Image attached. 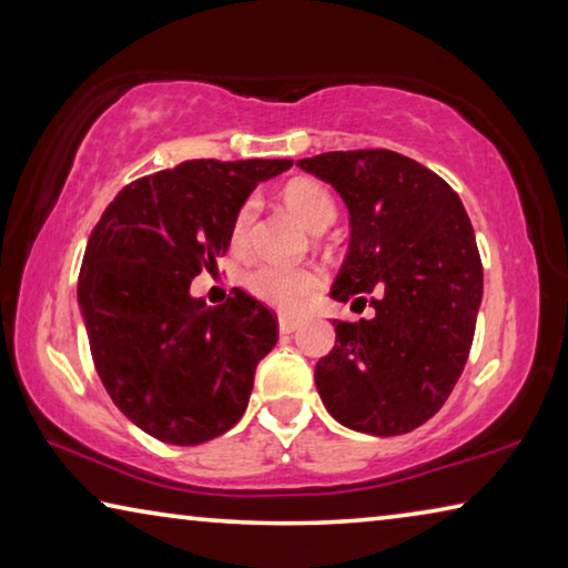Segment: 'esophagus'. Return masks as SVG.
I'll return each instance as SVG.
<instances>
[{
    "mask_svg": "<svg viewBox=\"0 0 568 568\" xmlns=\"http://www.w3.org/2000/svg\"><path fill=\"white\" fill-rule=\"evenodd\" d=\"M297 325H301V321L291 318V315H281V318H277V328H281V333H293L297 331Z\"/></svg>",
    "mask_w": 568,
    "mask_h": 568,
    "instance_id": "obj_1",
    "label": "esophagus"
}]
</instances>
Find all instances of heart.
I'll return each instance as SVG.
<instances>
[{
  "mask_svg": "<svg viewBox=\"0 0 568 568\" xmlns=\"http://www.w3.org/2000/svg\"><path fill=\"white\" fill-rule=\"evenodd\" d=\"M283 203L291 213L301 220V223L313 230V233H321L323 227H328L335 217V200L331 190L321 185V182L297 178L291 180L283 187ZM257 213V200L247 197L243 205L237 207L233 217V227H230V240H233L235 247H243L250 225H253ZM325 283L323 273L318 267H291V265H275V263H261L243 275L245 291L265 305H273L277 311L293 313L301 311V307L321 293Z\"/></svg>",
  "mask_w": 568,
  "mask_h": 568,
  "instance_id": "heart-1",
  "label": "heart"
}]
</instances>
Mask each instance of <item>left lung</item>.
<instances>
[{
  "label": "left lung",
  "mask_w": 568,
  "mask_h": 568,
  "mask_svg": "<svg viewBox=\"0 0 568 568\" xmlns=\"http://www.w3.org/2000/svg\"><path fill=\"white\" fill-rule=\"evenodd\" d=\"M297 168L331 182L351 213L331 295L376 307L371 321H335L315 386L343 426L408 434L448 400L474 343L484 265L464 203L444 178L390 150L323 152Z\"/></svg>",
  "instance_id": "8db88e82"
}]
</instances>
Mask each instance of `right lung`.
Here are the masks:
<instances>
[{
  "mask_svg": "<svg viewBox=\"0 0 568 568\" xmlns=\"http://www.w3.org/2000/svg\"><path fill=\"white\" fill-rule=\"evenodd\" d=\"M293 160H187L124 185L94 225L77 283L98 376L162 444L197 446L243 416L277 343L273 311L245 291L217 307L192 277L230 247L237 207Z\"/></svg>",
  "mask_w": 568,
  "mask_h": 568,
  "instance_id": "add662e5",
  "label": "right lung"
}]
</instances>
